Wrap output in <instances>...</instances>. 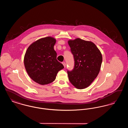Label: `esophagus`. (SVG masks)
Returning <instances> with one entry per match:
<instances>
[{
  "label": "esophagus",
  "instance_id": "esophagus-1",
  "mask_svg": "<svg viewBox=\"0 0 128 128\" xmlns=\"http://www.w3.org/2000/svg\"><path fill=\"white\" fill-rule=\"evenodd\" d=\"M62 64L63 65L64 67H65V68L66 67V63H65V62H62Z\"/></svg>",
  "mask_w": 128,
  "mask_h": 128
}]
</instances>
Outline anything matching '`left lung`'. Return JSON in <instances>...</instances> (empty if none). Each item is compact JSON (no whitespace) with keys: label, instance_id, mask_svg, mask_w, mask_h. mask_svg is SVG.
I'll list each match as a JSON object with an SVG mask.
<instances>
[{"label":"left lung","instance_id":"obj_1","mask_svg":"<svg viewBox=\"0 0 128 128\" xmlns=\"http://www.w3.org/2000/svg\"><path fill=\"white\" fill-rule=\"evenodd\" d=\"M68 42L75 61L73 70L68 71V79L75 88L84 89L91 84L99 74L102 62V54L91 41L78 38Z\"/></svg>","mask_w":128,"mask_h":128}]
</instances>
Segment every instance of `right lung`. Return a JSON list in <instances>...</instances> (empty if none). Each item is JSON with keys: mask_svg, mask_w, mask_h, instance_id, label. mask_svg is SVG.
<instances>
[{"mask_svg": "<svg viewBox=\"0 0 128 128\" xmlns=\"http://www.w3.org/2000/svg\"><path fill=\"white\" fill-rule=\"evenodd\" d=\"M53 37L42 38L30 44L24 57L26 70L30 78L40 85L55 80L58 72L64 67L56 60Z\"/></svg>", "mask_w": 128, "mask_h": 128, "instance_id": "right-lung-1", "label": "right lung"}]
</instances>
